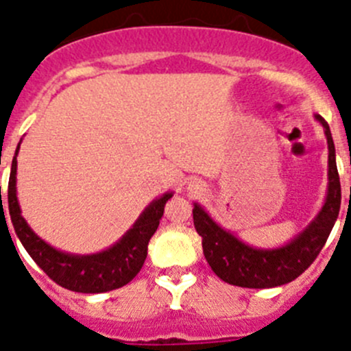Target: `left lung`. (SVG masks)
Wrapping results in <instances>:
<instances>
[{
    "label": "left lung",
    "mask_w": 351,
    "mask_h": 351,
    "mask_svg": "<svg viewBox=\"0 0 351 351\" xmlns=\"http://www.w3.org/2000/svg\"><path fill=\"white\" fill-rule=\"evenodd\" d=\"M322 124L327 138V195L319 215L306 225L303 232L280 247H253L242 242L237 235L216 223L204 208L194 202V225L202 237V251L209 267L221 280L239 287L267 289L293 282L319 256L334 223L338 220L341 206V183L336 166V149L329 124L315 114ZM351 194V189H350Z\"/></svg>",
    "instance_id": "obj_1"
}]
</instances>
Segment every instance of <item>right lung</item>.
Returning a JSON list of instances; mask_svg holds the SVG:
<instances>
[{
	"instance_id": "1",
	"label": "right lung",
	"mask_w": 351,
	"mask_h": 351,
	"mask_svg": "<svg viewBox=\"0 0 351 351\" xmlns=\"http://www.w3.org/2000/svg\"><path fill=\"white\" fill-rule=\"evenodd\" d=\"M19 149H21V143L15 150L12 171H10L8 211L15 234L21 239L25 251L38 263V267L58 286L86 294L107 293V291L126 286L130 280L135 279V275L142 270L143 261L147 258V245H149L150 237L156 234L166 202L173 197V192H166L160 197L154 199L143 209L133 227L107 250L93 254L65 253V251L55 250L53 245L43 241L22 216L17 199Z\"/></svg>"
}]
</instances>
